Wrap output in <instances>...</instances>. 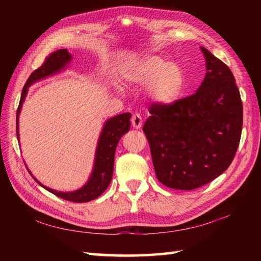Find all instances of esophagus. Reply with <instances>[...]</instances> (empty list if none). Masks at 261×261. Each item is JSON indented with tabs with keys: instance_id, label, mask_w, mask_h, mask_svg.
<instances>
[{
	"instance_id": "obj_1",
	"label": "esophagus",
	"mask_w": 261,
	"mask_h": 261,
	"mask_svg": "<svg viewBox=\"0 0 261 261\" xmlns=\"http://www.w3.org/2000/svg\"><path fill=\"white\" fill-rule=\"evenodd\" d=\"M131 123H132V126H134L135 129H140V127L142 126V118H141V115L138 114V113L132 115Z\"/></svg>"
}]
</instances>
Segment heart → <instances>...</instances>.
<instances>
[{
	"mask_svg": "<svg viewBox=\"0 0 261 261\" xmlns=\"http://www.w3.org/2000/svg\"><path fill=\"white\" fill-rule=\"evenodd\" d=\"M122 79L130 85H146L152 102L168 105L179 97L184 87V73L178 64L158 55H148L123 65Z\"/></svg>",
	"mask_w": 261,
	"mask_h": 261,
	"instance_id": "obj_1",
	"label": "heart"
}]
</instances>
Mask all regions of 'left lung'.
Returning <instances> with one entry per match:
<instances>
[{"label": "left lung", "instance_id": "1", "mask_svg": "<svg viewBox=\"0 0 261 261\" xmlns=\"http://www.w3.org/2000/svg\"><path fill=\"white\" fill-rule=\"evenodd\" d=\"M206 74L195 94L152 104L143 125L158 180L191 191L212 181L233 160L242 131V102L230 68L201 47Z\"/></svg>", "mask_w": 261, "mask_h": 261}]
</instances>
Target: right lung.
<instances>
[{"mask_svg":"<svg viewBox=\"0 0 261 261\" xmlns=\"http://www.w3.org/2000/svg\"><path fill=\"white\" fill-rule=\"evenodd\" d=\"M71 59H73V57H71L67 49H60V50L55 51L50 56L47 57L46 62L42 64L41 67L33 71L29 79H28L23 90H22L19 108L18 111H16V136H18L19 141V116L22 104H23L28 91H29V87L39 81L45 80L47 77H50L65 70L69 66ZM130 118L131 113H122L113 116V118H110L104 122L102 131L98 137L95 157H94L93 170L91 176L88 177V180L85 182V185L82 186L80 190L73 192L55 191L53 188L42 185L30 173V170L28 168L27 169L29 170V173L39 185L42 186L48 192L55 194L56 196L66 199V201L84 203L95 199L107 190L111 180H112L115 149L121 138L130 130Z\"/></svg>","mask_w":261,"mask_h":261,"instance_id":"1","label":"right lung"}]
</instances>
